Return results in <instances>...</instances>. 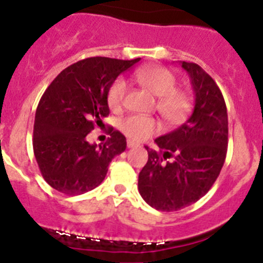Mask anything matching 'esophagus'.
I'll return each mask as SVG.
<instances>
[{
  "label": "esophagus",
  "mask_w": 263,
  "mask_h": 263,
  "mask_svg": "<svg viewBox=\"0 0 263 263\" xmlns=\"http://www.w3.org/2000/svg\"><path fill=\"white\" fill-rule=\"evenodd\" d=\"M126 146H127V148H134V147H138V143H136V142H133V141H130V139H127Z\"/></svg>",
  "instance_id": "obj_1"
}]
</instances>
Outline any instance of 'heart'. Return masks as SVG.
Wrapping results in <instances>:
<instances>
[{"label": "heart", "mask_w": 263, "mask_h": 263, "mask_svg": "<svg viewBox=\"0 0 263 263\" xmlns=\"http://www.w3.org/2000/svg\"><path fill=\"white\" fill-rule=\"evenodd\" d=\"M134 79L157 97L156 108L165 122L179 125L187 120L194 107V98L187 90L178 89L177 77L171 69L160 66L142 67L134 72ZM127 84L117 79L107 94V102L112 111H119L125 103ZM120 129L132 141L142 142L157 133L160 125L154 117L132 115L120 121Z\"/></svg>", "instance_id": "1"}]
</instances>
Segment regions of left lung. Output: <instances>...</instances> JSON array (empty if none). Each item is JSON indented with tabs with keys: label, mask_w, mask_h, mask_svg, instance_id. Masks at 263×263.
Here are the masks:
<instances>
[{
	"label": "left lung",
	"mask_w": 263,
	"mask_h": 263,
	"mask_svg": "<svg viewBox=\"0 0 263 263\" xmlns=\"http://www.w3.org/2000/svg\"><path fill=\"white\" fill-rule=\"evenodd\" d=\"M191 77L195 107L178 129L155 139L159 151L146 147L148 161L138 177L144 201L161 212H174L201 199L224 164L229 120L218 85L199 64L182 62Z\"/></svg>",
	"instance_id": "8db88e82"
}]
</instances>
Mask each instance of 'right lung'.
I'll use <instances>...</instances> for the list:
<instances>
[{"label": "right lung", "mask_w": 263, "mask_h": 263, "mask_svg": "<svg viewBox=\"0 0 263 263\" xmlns=\"http://www.w3.org/2000/svg\"><path fill=\"white\" fill-rule=\"evenodd\" d=\"M92 57L71 64L52 80L36 109L33 152L45 181L62 194L80 195L103 182L108 165L126 148V138L109 127L103 144L86 137L109 114L107 94L122 72L138 63Z\"/></svg>", "instance_id": "right-lung-1"}]
</instances>
